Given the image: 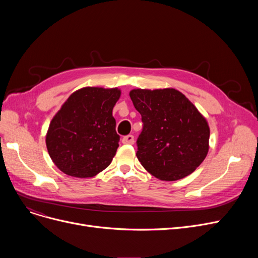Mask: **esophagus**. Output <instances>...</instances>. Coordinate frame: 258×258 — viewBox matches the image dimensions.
I'll use <instances>...</instances> for the list:
<instances>
[{"mask_svg": "<svg viewBox=\"0 0 258 258\" xmlns=\"http://www.w3.org/2000/svg\"><path fill=\"white\" fill-rule=\"evenodd\" d=\"M135 142V138L133 135H127V136L122 138V143L123 144H134Z\"/></svg>", "mask_w": 258, "mask_h": 258, "instance_id": "1", "label": "esophagus"}]
</instances>
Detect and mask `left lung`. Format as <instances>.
<instances>
[{
  "mask_svg": "<svg viewBox=\"0 0 258 258\" xmlns=\"http://www.w3.org/2000/svg\"><path fill=\"white\" fill-rule=\"evenodd\" d=\"M130 97L141 114L137 158L162 181H177L192 173L209 151L206 118L180 91L134 89Z\"/></svg>",
  "mask_w": 258,
  "mask_h": 258,
  "instance_id": "1",
  "label": "left lung"
}]
</instances>
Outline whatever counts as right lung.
<instances>
[{
	"instance_id": "add662e5",
	"label": "right lung",
	"mask_w": 258,
	"mask_h": 258,
	"mask_svg": "<svg viewBox=\"0 0 258 258\" xmlns=\"http://www.w3.org/2000/svg\"><path fill=\"white\" fill-rule=\"evenodd\" d=\"M120 95L118 88H81L72 93L54 115L46 145L60 171L86 179L111 164L120 139L113 117Z\"/></svg>"
}]
</instances>
